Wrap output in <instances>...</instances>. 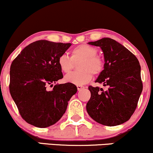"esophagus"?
<instances>
[{"instance_id": "esophagus-1", "label": "esophagus", "mask_w": 153, "mask_h": 153, "mask_svg": "<svg viewBox=\"0 0 153 153\" xmlns=\"http://www.w3.org/2000/svg\"><path fill=\"white\" fill-rule=\"evenodd\" d=\"M77 88H78V91H80V90H82V89L84 88V86H82V85H77Z\"/></svg>"}]
</instances>
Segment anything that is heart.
<instances>
[{
    "label": "heart",
    "mask_w": 153,
    "mask_h": 153,
    "mask_svg": "<svg viewBox=\"0 0 153 153\" xmlns=\"http://www.w3.org/2000/svg\"><path fill=\"white\" fill-rule=\"evenodd\" d=\"M97 52L96 47L83 44L72 49L71 57L65 54H61L57 59V65L62 73H69L73 68L74 62L80 61L78 65V70L80 71L66 75L64 78L65 81L81 85L90 81L92 73L100 74L104 68V62L103 59L97 55Z\"/></svg>",
    "instance_id": "1"
}]
</instances>
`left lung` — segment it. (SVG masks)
<instances>
[{
  "label": "left lung",
  "instance_id": "obj_1",
  "mask_svg": "<svg viewBox=\"0 0 153 153\" xmlns=\"http://www.w3.org/2000/svg\"><path fill=\"white\" fill-rule=\"evenodd\" d=\"M88 44L103 51L104 68L95 82L108 86L106 91L88 87L91 96L86 104L88 114L103 125L122 124L133 114L143 91L140 62L130 51L112 39Z\"/></svg>",
  "mask_w": 153,
  "mask_h": 153
}]
</instances>
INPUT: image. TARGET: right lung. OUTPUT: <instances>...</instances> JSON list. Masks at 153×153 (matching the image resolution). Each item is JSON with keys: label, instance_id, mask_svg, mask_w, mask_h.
Returning a JSON list of instances; mask_svg holds the SVG:
<instances>
[{"label": "right lung", "instance_id": "add662e5", "mask_svg": "<svg viewBox=\"0 0 153 153\" xmlns=\"http://www.w3.org/2000/svg\"><path fill=\"white\" fill-rule=\"evenodd\" d=\"M71 46L39 40L26 46L11 63L10 95L22 118L31 125L45 128L58 122L76 94L77 87L70 82L47 90L63 78L57 59Z\"/></svg>", "mask_w": 153, "mask_h": 153}]
</instances>
